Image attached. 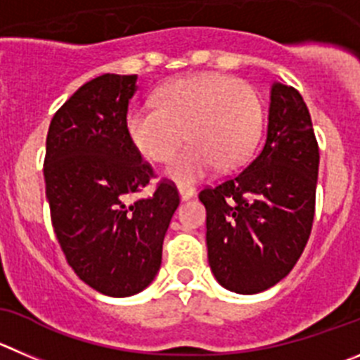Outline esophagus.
I'll return each instance as SVG.
<instances>
[{"label": "esophagus", "instance_id": "obj_1", "mask_svg": "<svg viewBox=\"0 0 360 360\" xmlns=\"http://www.w3.org/2000/svg\"><path fill=\"white\" fill-rule=\"evenodd\" d=\"M177 191H179L181 200H190L191 197L195 195V190H193L191 186H179L177 188Z\"/></svg>", "mask_w": 360, "mask_h": 360}]
</instances>
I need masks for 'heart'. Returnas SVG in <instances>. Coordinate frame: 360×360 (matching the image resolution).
Masks as SVG:
<instances>
[{"mask_svg": "<svg viewBox=\"0 0 360 360\" xmlns=\"http://www.w3.org/2000/svg\"><path fill=\"white\" fill-rule=\"evenodd\" d=\"M263 126L256 89L226 74L204 72L170 82L154 94V108H134L126 133L140 156L153 163L172 160L165 177L190 186L217 167L236 169L250 156Z\"/></svg>", "mask_w": 360, "mask_h": 360, "instance_id": "b5f03b06", "label": "heart"}]
</instances>
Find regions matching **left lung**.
I'll use <instances>...</instances> for the list:
<instances>
[{
    "mask_svg": "<svg viewBox=\"0 0 360 360\" xmlns=\"http://www.w3.org/2000/svg\"><path fill=\"white\" fill-rule=\"evenodd\" d=\"M318 165L304 99L274 82L264 146L240 174L199 193L207 261L220 286L261 293L293 270L311 234Z\"/></svg>",
    "mask_w": 360,
    "mask_h": 360,
    "instance_id": "8db88e82",
    "label": "left lung"
}]
</instances>
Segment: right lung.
Returning <instances> with one entry per match:
<instances>
[{
  "label": "right lung",
  "mask_w": 360,
  "mask_h": 360,
  "mask_svg": "<svg viewBox=\"0 0 360 360\" xmlns=\"http://www.w3.org/2000/svg\"><path fill=\"white\" fill-rule=\"evenodd\" d=\"M136 74H103L55 113L46 139L44 179L56 240L85 284L108 297L146 290L179 195L161 181L149 199L129 202L154 176L126 133Z\"/></svg>",
  "instance_id": "right-lung-1"
}]
</instances>
